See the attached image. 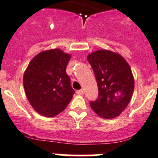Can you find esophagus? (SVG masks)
Instances as JSON below:
<instances>
[{
  "label": "esophagus",
  "mask_w": 158,
  "mask_h": 158,
  "mask_svg": "<svg viewBox=\"0 0 158 158\" xmlns=\"http://www.w3.org/2000/svg\"><path fill=\"white\" fill-rule=\"evenodd\" d=\"M76 93H77V94H79V95H82L83 94H84V90H83L82 89L81 90H78L76 91Z\"/></svg>",
  "instance_id": "esophagus-1"
}]
</instances>
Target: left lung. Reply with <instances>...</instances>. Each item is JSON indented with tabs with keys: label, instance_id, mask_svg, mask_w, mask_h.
Listing matches in <instances>:
<instances>
[{
	"label": "left lung",
	"instance_id": "obj_1",
	"mask_svg": "<svg viewBox=\"0 0 158 158\" xmlns=\"http://www.w3.org/2000/svg\"><path fill=\"white\" fill-rule=\"evenodd\" d=\"M97 79L99 96L90 106L99 117L112 119L126 108L132 97L135 80L131 70L119 54L100 50L88 56Z\"/></svg>",
	"mask_w": 158,
	"mask_h": 158
}]
</instances>
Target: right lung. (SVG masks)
<instances>
[{
    "label": "right lung",
    "instance_id": "right-lung-1",
    "mask_svg": "<svg viewBox=\"0 0 158 158\" xmlns=\"http://www.w3.org/2000/svg\"><path fill=\"white\" fill-rule=\"evenodd\" d=\"M70 56L59 49L35 56L23 78L30 105L41 115L52 117L65 109L75 93L66 68Z\"/></svg>",
    "mask_w": 158,
    "mask_h": 158
}]
</instances>
